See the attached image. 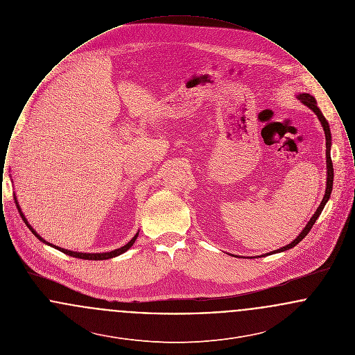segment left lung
Wrapping results in <instances>:
<instances>
[{
  "mask_svg": "<svg viewBox=\"0 0 355 355\" xmlns=\"http://www.w3.org/2000/svg\"><path fill=\"white\" fill-rule=\"evenodd\" d=\"M300 101L302 102L304 105L306 106H309L317 116H318V119L321 121L322 128H323V130H324V137H326V168H327V182H326V191H324V196H323V200H322L321 205L318 206V209H317V211H315V214L311 217V220H309V223L306 225V227H304V230H302V233L300 234V236H297L291 243H288L286 246H284V248H281V249H278V250H274V252H271V253H268L269 255L270 254L274 253H281V252H285V250H288V249H291V248H294L295 245H298L302 239H304V236L309 234V232L311 230V227H313V225L315 223V220L317 218L320 217V214L322 213V210H323V207H324V205L327 202V200L330 198V194H331V190H333V178H334V170H333V162H331V157H330V148H331V135H330V128H329V122L326 121L324 119V116L322 114L321 110H320V107L317 106V101H315V98L313 97V96H310V94H307V93H304V94H300L298 97H297ZM268 254H263V257H266Z\"/></svg>",
  "mask_w": 355,
  "mask_h": 355,
  "instance_id": "obj_1",
  "label": "left lung"
}]
</instances>
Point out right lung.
<instances>
[{"mask_svg":"<svg viewBox=\"0 0 355 355\" xmlns=\"http://www.w3.org/2000/svg\"><path fill=\"white\" fill-rule=\"evenodd\" d=\"M15 200H16V197H15ZM16 205H17L18 211H19V216H21V218L24 220L25 222V225L31 229V232L33 233L34 236H37L40 241H42V242H45V243H48V245H51L53 248H55V249H58L60 252H62V253L68 254L70 257H76V258H81V259H93V261H98V259H109V258H113V257H117L119 254L125 253L126 250H129L132 246H133V243L135 242V239H137V236H138V233L135 234L132 239H130V242H128L125 246H122V248H119V249H116V250H113V252H109V253H97V254H86V253H77V252H70V250H67V249H61V248H58V246H54V245H51L49 242H46L45 239H42L41 236H38L35 232H34L33 227L28 223V220L25 218V216L22 214V211H21V209H19V206H18L17 200H16Z\"/></svg>","mask_w":355,"mask_h":355,"instance_id":"obj_1","label":"right lung"}]
</instances>
